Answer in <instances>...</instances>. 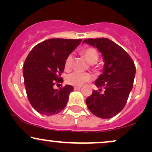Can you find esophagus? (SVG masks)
Returning <instances> with one entry per match:
<instances>
[{
	"label": "esophagus",
	"instance_id": "1",
	"mask_svg": "<svg viewBox=\"0 0 152 152\" xmlns=\"http://www.w3.org/2000/svg\"><path fill=\"white\" fill-rule=\"evenodd\" d=\"M81 86H74V89L75 91H76V90H79V89H81Z\"/></svg>",
	"mask_w": 152,
	"mask_h": 152
}]
</instances>
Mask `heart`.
<instances>
[{"label": "heart", "instance_id": "heart-1", "mask_svg": "<svg viewBox=\"0 0 152 152\" xmlns=\"http://www.w3.org/2000/svg\"><path fill=\"white\" fill-rule=\"evenodd\" d=\"M82 54L86 58V60L91 64L97 63L99 58V54L97 49L94 47H86L82 51ZM73 63V54L67 56L65 60V69L66 70L71 69ZM92 79V76L88 73H79L77 71L71 73L66 76V81L67 83L76 86H81L86 82L90 81Z\"/></svg>", "mask_w": 152, "mask_h": 152}]
</instances>
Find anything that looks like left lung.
Returning a JSON list of instances; mask_svg holds the SVG:
<instances>
[{"label": "left lung", "instance_id": "8db88e82", "mask_svg": "<svg viewBox=\"0 0 152 152\" xmlns=\"http://www.w3.org/2000/svg\"><path fill=\"white\" fill-rule=\"evenodd\" d=\"M83 42L98 48L105 61L103 74L95 81L99 91H93L86 103L96 116L111 118L127 103L136 73L134 63L125 49L107 38L86 39ZM102 88L104 89L103 93Z\"/></svg>", "mask_w": 152, "mask_h": 152}]
</instances>
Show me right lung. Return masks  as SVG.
<instances>
[{
    "label": "right lung",
    "instance_id": "right-lung-1",
    "mask_svg": "<svg viewBox=\"0 0 152 152\" xmlns=\"http://www.w3.org/2000/svg\"><path fill=\"white\" fill-rule=\"evenodd\" d=\"M81 41L53 38L39 43L29 53L23 65L24 83L29 101L38 113L53 115L66 107L74 88L66 85L58 90L53 86L62 83L66 58Z\"/></svg>",
    "mask_w": 152,
    "mask_h": 152
}]
</instances>
